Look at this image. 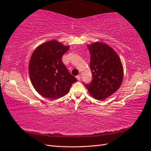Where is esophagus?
<instances>
[{"label": "esophagus", "instance_id": "34e87169", "mask_svg": "<svg viewBox=\"0 0 151 151\" xmlns=\"http://www.w3.org/2000/svg\"><path fill=\"white\" fill-rule=\"evenodd\" d=\"M76 78H77L78 81H80V80H81V75H77V76H76Z\"/></svg>", "mask_w": 151, "mask_h": 151}]
</instances>
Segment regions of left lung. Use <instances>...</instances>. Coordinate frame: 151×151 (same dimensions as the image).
<instances>
[{
  "mask_svg": "<svg viewBox=\"0 0 151 151\" xmlns=\"http://www.w3.org/2000/svg\"><path fill=\"white\" fill-rule=\"evenodd\" d=\"M90 52L92 81L84 84L89 93L97 100H104L120 88L123 67L117 54L108 45L95 42L88 45Z\"/></svg>",
  "mask_w": 151,
  "mask_h": 151,
  "instance_id": "8db88e82",
  "label": "left lung"
}]
</instances>
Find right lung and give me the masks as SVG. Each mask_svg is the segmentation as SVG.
I'll return each mask as SVG.
<instances>
[{
	"mask_svg": "<svg viewBox=\"0 0 151 151\" xmlns=\"http://www.w3.org/2000/svg\"><path fill=\"white\" fill-rule=\"evenodd\" d=\"M69 49L51 40L40 45L32 53L29 62L30 81L43 97L52 100L62 97L77 81L62 62V56Z\"/></svg>",
	"mask_w": 151,
	"mask_h": 151,
	"instance_id": "add662e5",
	"label": "right lung"
}]
</instances>
